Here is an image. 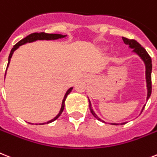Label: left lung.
I'll list each match as a JSON object with an SVG mask.
<instances>
[{
	"instance_id": "left-lung-1",
	"label": "left lung",
	"mask_w": 157,
	"mask_h": 157,
	"mask_svg": "<svg viewBox=\"0 0 157 157\" xmlns=\"http://www.w3.org/2000/svg\"><path fill=\"white\" fill-rule=\"evenodd\" d=\"M123 40L125 44H127V45L129 46V48L131 49H133L132 52L134 53H136L137 56H138L140 58L144 61V63L145 64V76H146V83H147V101L148 100L150 96H151V68H152V64H151V59L150 57L148 54H147V52H146V50L144 48H143L142 46L138 43V42L135 40V39H128L127 38H124L123 37ZM89 99V98H88ZM89 103H90V111H91L92 114L95 117V118L98 119V120H100V121H102L104 122L103 120H101L100 118H99L98 116L97 115L95 114V112L94 111V109L92 108V105H91V101L89 99ZM145 107V105L143 106L142 109H141V113L142 111L144 110ZM105 123V122H104ZM125 123H121V125H123ZM110 124L112 125H118L119 123H111Z\"/></svg>"
}]
</instances>
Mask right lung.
Here are the masks:
<instances>
[{
	"label": "right lung",
	"instance_id": "obj_1",
	"mask_svg": "<svg viewBox=\"0 0 157 157\" xmlns=\"http://www.w3.org/2000/svg\"><path fill=\"white\" fill-rule=\"evenodd\" d=\"M67 35H63V34H47V33H44V32H41V33H33V34H29L28 36H26L25 38H24L23 39H21L20 41L18 42L17 43H16L14 46H13V48H12L11 50V52H10V54L9 56V59H8V64H7V67H6V71H7V68L9 67V64L10 63V59H11V57H12L13 54V52L16 51L17 48L20 47V46L23 45V44H25V43H33V42H35V41H38V40H56V39H63V38H65ZM6 76V75H5V77ZM73 89L72 87H71L70 89L67 90V91L66 92L65 95L63 97V99L62 101V105H61V108H60V110L59 112V114H57L54 118H52L51 120H49L48 122L47 123H39V124H48V123H52V122H54L55 120H56L57 118L60 116V114H62V112L63 111V109H64V102H65V100L67 98V95L71 93L72 90ZM33 124V123H31ZM37 125V123H36Z\"/></svg>",
	"mask_w": 157,
	"mask_h": 157
}]
</instances>
